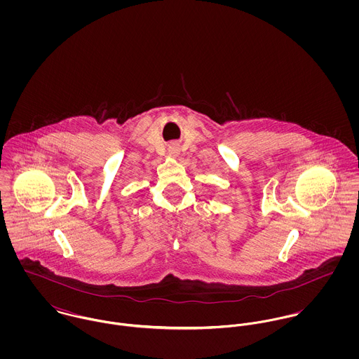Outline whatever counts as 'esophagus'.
Listing matches in <instances>:
<instances>
[{"instance_id": "esophagus-1", "label": "esophagus", "mask_w": 359, "mask_h": 359, "mask_svg": "<svg viewBox=\"0 0 359 359\" xmlns=\"http://www.w3.org/2000/svg\"><path fill=\"white\" fill-rule=\"evenodd\" d=\"M167 151H168V154H171V156H178V154H180V145L175 144V142H172V144L168 145Z\"/></svg>"}]
</instances>
